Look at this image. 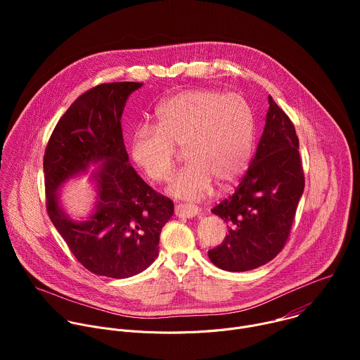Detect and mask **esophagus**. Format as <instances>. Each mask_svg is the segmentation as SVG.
Segmentation results:
<instances>
[{
  "label": "esophagus",
  "instance_id": "esophagus-1",
  "mask_svg": "<svg viewBox=\"0 0 360 360\" xmlns=\"http://www.w3.org/2000/svg\"><path fill=\"white\" fill-rule=\"evenodd\" d=\"M175 214L179 218H193L199 214V208L196 205H191V203H179L175 207Z\"/></svg>",
  "mask_w": 360,
  "mask_h": 360
}]
</instances>
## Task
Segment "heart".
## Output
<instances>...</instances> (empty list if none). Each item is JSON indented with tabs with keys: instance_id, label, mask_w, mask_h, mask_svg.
<instances>
[{
	"instance_id": "obj_1",
	"label": "heart",
	"mask_w": 360,
	"mask_h": 360,
	"mask_svg": "<svg viewBox=\"0 0 360 360\" xmlns=\"http://www.w3.org/2000/svg\"><path fill=\"white\" fill-rule=\"evenodd\" d=\"M158 125L142 124L134 135L131 155L155 182H168L179 149L189 162L175 178L169 192L182 199L207 195L214 181L219 188L235 185L253 157L256 115L238 94L195 88L178 92L157 110Z\"/></svg>"
}]
</instances>
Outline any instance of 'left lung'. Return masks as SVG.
Returning a JSON list of instances; mask_svg holds the SVG:
<instances>
[{"mask_svg":"<svg viewBox=\"0 0 360 360\" xmlns=\"http://www.w3.org/2000/svg\"><path fill=\"white\" fill-rule=\"evenodd\" d=\"M264 134L236 191L212 210L229 226L211 262L229 272L259 268L288 242L304 174L295 125L269 95Z\"/></svg>","mask_w":360,"mask_h":360,"instance_id":"1","label":"left lung"}]
</instances>
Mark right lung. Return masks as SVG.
I'll return each instance as SVG.
<instances>
[{"label":"right lung","instance_id":"obj_1","mask_svg":"<svg viewBox=\"0 0 360 360\" xmlns=\"http://www.w3.org/2000/svg\"><path fill=\"white\" fill-rule=\"evenodd\" d=\"M142 82H110L79 95L60 118L44 153L46 212L77 261L115 279L145 271L160 250V235L174 202L152 189L128 164L121 117ZM99 163L98 202L88 221L74 223L59 208L58 188Z\"/></svg>","mask_w":360,"mask_h":360}]
</instances>
